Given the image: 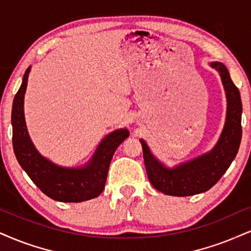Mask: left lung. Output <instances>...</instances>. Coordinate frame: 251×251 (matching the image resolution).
<instances>
[{
    "label": "left lung",
    "instance_id": "1",
    "mask_svg": "<svg viewBox=\"0 0 251 251\" xmlns=\"http://www.w3.org/2000/svg\"><path fill=\"white\" fill-rule=\"evenodd\" d=\"M209 66L220 74L227 99L226 122L214 148L196 158L169 168L153 156L147 142L140 140L148 178L156 190L168 196L188 197L208 191L220 180L239 151L242 138L240 92L224 64L212 61Z\"/></svg>",
    "mask_w": 251,
    "mask_h": 251
}]
</instances>
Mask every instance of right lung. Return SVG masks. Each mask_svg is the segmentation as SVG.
<instances>
[{
	"label": "right lung",
	"mask_w": 251,
	"mask_h": 251,
	"mask_svg": "<svg viewBox=\"0 0 251 251\" xmlns=\"http://www.w3.org/2000/svg\"><path fill=\"white\" fill-rule=\"evenodd\" d=\"M31 66L12 102V145L22 169L43 193L60 202H81L100 196L106 185L110 160L119 145L129 137L126 129H117L100 142L92 158L82 166L65 168L42 156L27 132L24 117V95Z\"/></svg>",
	"instance_id": "add662e5"
}]
</instances>
